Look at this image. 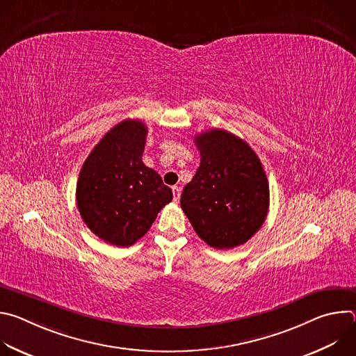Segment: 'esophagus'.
Wrapping results in <instances>:
<instances>
[{
  "instance_id": "34e87169",
  "label": "esophagus",
  "mask_w": 356,
  "mask_h": 356,
  "mask_svg": "<svg viewBox=\"0 0 356 356\" xmlns=\"http://www.w3.org/2000/svg\"><path fill=\"white\" fill-rule=\"evenodd\" d=\"M172 190H173V201H175V202H179L180 194H181V188L177 187V186H175V187H172Z\"/></svg>"
}]
</instances>
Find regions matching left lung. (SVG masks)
<instances>
[{"instance_id": "1", "label": "left lung", "mask_w": 356, "mask_h": 356, "mask_svg": "<svg viewBox=\"0 0 356 356\" xmlns=\"http://www.w3.org/2000/svg\"><path fill=\"white\" fill-rule=\"evenodd\" d=\"M201 162L180 206L195 234L216 249L255 235L269 210V183L259 158L236 135L210 129L194 136Z\"/></svg>"}]
</instances>
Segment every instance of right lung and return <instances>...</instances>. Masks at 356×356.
Returning <instances> with one entry per match:
<instances>
[{
  "instance_id": "right-lung-1",
  "label": "right lung",
  "mask_w": 356,
  "mask_h": 356,
  "mask_svg": "<svg viewBox=\"0 0 356 356\" xmlns=\"http://www.w3.org/2000/svg\"><path fill=\"white\" fill-rule=\"evenodd\" d=\"M147 128L124 120L94 146L77 180L76 200L86 225L99 239L131 246L172 201V190L142 162Z\"/></svg>"
}]
</instances>
